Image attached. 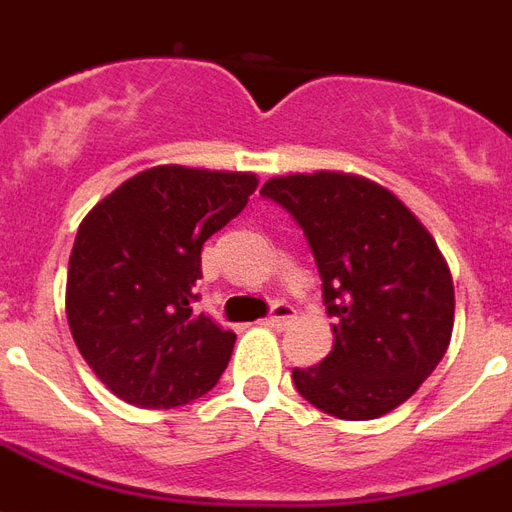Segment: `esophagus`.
Masks as SVG:
<instances>
[{
  "instance_id": "obj_1",
  "label": "esophagus",
  "mask_w": 512,
  "mask_h": 512,
  "mask_svg": "<svg viewBox=\"0 0 512 512\" xmlns=\"http://www.w3.org/2000/svg\"><path fill=\"white\" fill-rule=\"evenodd\" d=\"M294 318H297V310H294L291 305H286V302H278V305L272 307V313L267 315V321H264V324L272 326V329H286Z\"/></svg>"
}]
</instances>
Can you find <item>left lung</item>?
<instances>
[{"label":"left lung","mask_w":512,"mask_h":512,"mask_svg":"<svg viewBox=\"0 0 512 512\" xmlns=\"http://www.w3.org/2000/svg\"><path fill=\"white\" fill-rule=\"evenodd\" d=\"M261 194L302 226L334 318L332 353L294 370V386L329 416H386L448 351L456 307L448 261L413 210L370 178L291 172L267 180Z\"/></svg>","instance_id":"8db88e82"}]
</instances>
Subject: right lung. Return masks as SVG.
Instances as JSON below:
<instances>
[{
	"label": "right lung",
	"mask_w": 512,
	"mask_h": 512,
	"mask_svg": "<svg viewBox=\"0 0 512 512\" xmlns=\"http://www.w3.org/2000/svg\"><path fill=\"white\" fill-rule=\"evenodd\" d=\"M253 172L148 167L99 199L69 253L67 324L80 356L115 397L178 407L229 364L237 334L194 313L202 245L242 213Z\"/></svg>",
	"instance_id": "right-lung-1"
}]
</instances>
